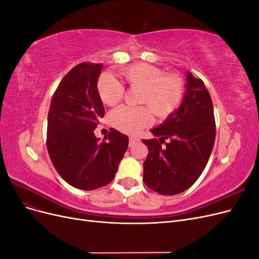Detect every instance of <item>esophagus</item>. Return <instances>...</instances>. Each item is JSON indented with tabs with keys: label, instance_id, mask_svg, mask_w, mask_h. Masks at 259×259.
Returning a JSON list of instances; mask_svg holds the SVG:
<instances>
[{
	"label": "esophagus",
	"instance_id": "obj_1",
	"mask_svg": "<svg viewBox=\"0 0 259 259\" xmlns=\"http://www.w3.org/2000/svg\"><path fill=\"white\" fill-rule=\"evenodd\" d=\"M138 142H139V138H137V137H130V144H128V146L133 147L135 144H137Z\"/></svg>",
	"mask_w": 259,
	"mask_h": 259
}]
</instances>
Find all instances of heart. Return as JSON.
Returning a JSON list of instances; mask_svg holds the SVG:
<instances>
[{
    "mask_svg": "<svg viewBox=\"0 0 259 259\" xmlns=\"http://www.w3.org/2000/svg\"><path fill=\"white\" fill-rule=\"evenodd\" d=\"M122 76L132 88L140 89L137 108L122 106L110 114L112 126L127 134H136L152 122L151 111L160 119L173 114L185 96V82L177 74H164L162 69L146 62L122 69ZM100 100L106 106H114L123 98L124 88L109 73L101 74L97 82Z\"/></svg>",
    "mask_w": 259,
    "mask_h": 259,
    "instance_id": "obj_1",
    "label": "heart"
}]
</instances>
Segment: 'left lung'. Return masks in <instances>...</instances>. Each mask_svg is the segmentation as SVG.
<instances>
[{
    "instance_id": "obj_1",
    "label": "left lung",
    "mask_w": 259,
    "mask_h": 259,
    "mask_svg": "<svg viewBox=\"0 0 259 259\" xmlns=\"http://www.w3.org/2000/svg\"><path fill=\"white\" fill-rule=\"evenodd\" d=\"M186 91L177 110L143 139L148 147L144 183L153 191L174 195L190 188L204 170L213 150L216 125L213 103L201 79L186 72ZM166 139L165 146L161 144Z\"/></svg>"
}]
</instances>
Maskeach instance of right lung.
I'll use <instances>...</instances> for the list:
<instances>
[{
    "mask_svg": "<svg viewBox=\"0 0 259 259\" xmlns=\"http://www.w3.org/2000/svg\"><path fill=\"white\" fill-rule=\"evenodd\" d=\"M101 64L72 68L55 91L48 116V150L64 180L81 190H94L114 178L128 137L111 128L107 142L94 134L105 108L97 92Z\"/></svg>",
    "mask_w": 259,
    "mask_h": 259,
    "instance_id": "1",
    "label": "right lung"
}]
</instances>
